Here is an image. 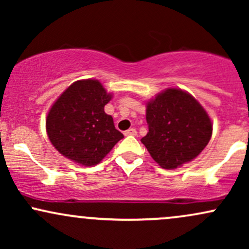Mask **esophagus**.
I'll return each mask as SVG.
<instances>
[{
    "mask_svg": "<svg viewBox=\"0 0 249 249\" xmlns=\"http://www.w3.org/2000/svg\"><path fill=\"white\" fill-rule=\"evenodd\" d=\"M125 136H137V131L134 128H128L124 132Z\"/></svg>",
    "mask_w": 249,
    "mask_h": 249,
    "instance_id": "esophagus-1",
    "label": "esophagus"
}]
</instances>
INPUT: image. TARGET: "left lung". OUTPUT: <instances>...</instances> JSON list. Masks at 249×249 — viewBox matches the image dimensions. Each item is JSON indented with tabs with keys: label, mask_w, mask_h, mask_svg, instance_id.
<instances>
[{
	"label": "left lung",
	"mask_w": 249,
	"mask_h": 249,
	"mask_svg": "<svg viewBox=\"0 0 249 249\" xmlns=\"http://www.w3.org/2000/svg\"><path fill=\"white\" fill-rule=\"evenodd\" d=\"M148 132L142 138L153 160L165 170L192 161L207 146L213 125L192 95L168 88L146 104Z\"/></svg>",
	"instance_id": "obj_1"
}]
</instances>
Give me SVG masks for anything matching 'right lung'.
I'll return each mask as SVG.
<instances>
[{
	"label": "right lung",
	"instance_id": "obj_1",
	"mask_svg": "<svg viewBox=\"0 0 249 249\" xmlns=\"http://www.w3.org/2000/svg\"><path fill=\"white\" fill-rule=\"evenodd\" d=\"M112 98L97 79L70 85L50 107L45 119L49 141L62 156L83 166L99 164L124 138L104 107Z\"/></svg>",
	"mask_w": 249,
	"mask_h": 249
}]
</instances>
